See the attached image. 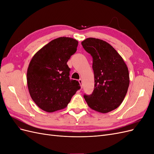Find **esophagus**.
Segmentation results:
<instances>
[{"label":"esophagus","mask_w":154,"mask_h":154,"mask_svg":"<svg viewBox=\"0 0 154 154\" xmlns=\"http://www.w3.org/2000/svg\"><path fill=\"white\" fill-rule=\"evenodd\" d=\"M78 82H79V83H80V84L81 87H83V82H82V78H80V80H78Z\"/></svg>","instance_id":"esophagus-1"}]
</instances>
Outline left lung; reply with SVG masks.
I'll use <instances>...</instances> for the list:
<instances>
[{
    "instance_id": "left-lung-1",
    "label": "left lung",
    "mask_w": 154,
    "mask_h": 154,
    "mask_svg": "<svg viewBox=\"0 0 154 154\" xmlns=\"http://www.w3.org/2000/svg\"><path fill=\"white\" fill-rule=\"evenodd\" d=\"M83 48L92 57L94 88L84 95L88 106L101 113L114 110L122 104L129 87L128 69L123 58L106 42L88 38L82 42Z\"/></svg>"
}]
</instances>
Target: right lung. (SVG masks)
Instances as JSON below:
<instances>
[{"label":"right lung","mask_w":154,"mask_h":154,"mask_svg":"<svg viewBox=\"0 0 154 154\" xmlns=\"http://www.w3.org/2000/svg\"><path fill=\"white\" fill-rule=\"evenodd\" d=\"M78 42L69 37L51 40L35 53L27 71L29 94L39 108L53 112L67 106L80 88V83L69 78L67 62L76 53Z\"/></svg>","instance_id":"right-lung-1"}]
</instances>
